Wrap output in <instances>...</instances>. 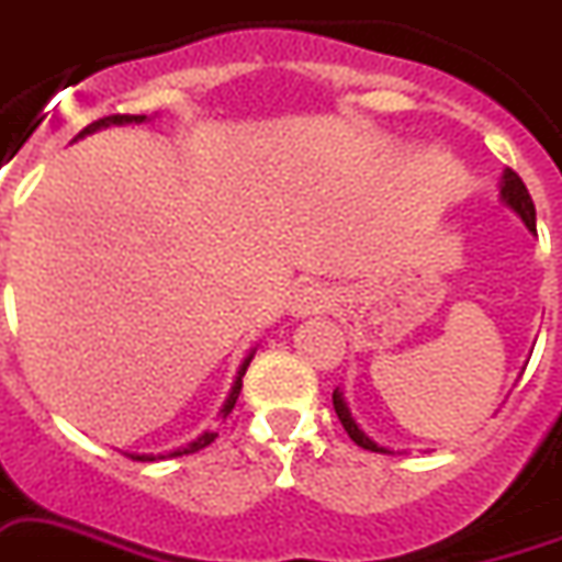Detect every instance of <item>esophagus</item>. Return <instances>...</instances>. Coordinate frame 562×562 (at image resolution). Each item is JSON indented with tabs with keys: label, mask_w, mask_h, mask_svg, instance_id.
<instances>
[{
	"label": "esophagus",
	"mask_w": 562,
	"mask_h": 562,
	"mask_svg": "<svg viewBox=\"0 0 562 562\" xmlns=\"http://www.w3.org/2000/svg\"><path fill=\"white\" fill-rule=\"evenodd\" d=\"M331 305H335V294H331L326 285H317V282L296 289L294 296H291V314H294V317L328 312Z\"/></svg>",
	"instance_id": "obj_1"
}]
</instances>
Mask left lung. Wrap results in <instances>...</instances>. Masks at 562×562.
<instances>
[{"mask_svg": "<svg viewBox=\"0 0 562 562\" xmlns=\"http://www.w3.org/2000/svg\"><path fill=\"white\" fill-rule=\"evenodd\" d=\"M503 199L508 207H514L522 216V222H526V227L531 231V234H537V213H533V202L531 195H528V187L522 184V178L517 176L514 170H505V181H503ZM331 404H335V413L337 418H340V424H344V430L349 432V439L355 441L358 447H363V450H372V453H390L386 447H378L375 441L369 439L367 432L360 430L358 424H355V418L349 415V407L344 404V395L340 392H331Z\"/></svg>", "mask_w": 562, "mask_h": 562, "instance_id": "8db88e82", "label": "left lung"}]
</instances>
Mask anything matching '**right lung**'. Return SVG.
<instances>
[{"label":"right lung","mask_w":562,"mask_h":562,"mask_svg":"<svg viewBox=\"0 0 562 562\" xmlns=\"http://www.w3.org/2000/svg\"><path fill=\"white\" fill-rule=\"evenodd\" d=\"M132 121L140 123V121H144V115H106V117H100V121L89 123V126H86V130L80 132V135H77V138H83V135H89V132L100 130V126H109V123H132ZM250 358H254V355H248V358H245V363H241L239 375H236V381H234V390H231V395H227V401H225V407H222V418H227V415H231V409L236 407V398H239V392H241V378H245V369H248ZM213 441H216V432H204V436H199V439H195L193 445H187L184 450H176V453H170V456L199 453V450H204V447L213 445ZM132 459H135V462H153L155 456H132Z\"/></svg>","instance_id":"right-lung-1"}]
</instances>
